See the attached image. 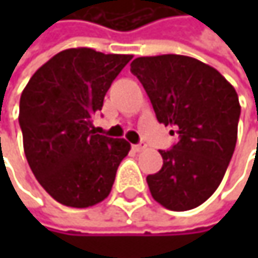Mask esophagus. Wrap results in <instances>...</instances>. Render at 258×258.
<instances>
[{
	"label": "esophagus",
	"mask_w": 258,
	"mask_h": 258,
	"mask_svg": "<svg viewBox=\"0 0 258 258\" xmlns=\"http://www.w3.org/2000/svg\"><path fill=\"white\" fill-rule=\"evenodd\" d=\"M133 149H134L136 152H142V151L146 149V143H145V142H140V143H137V145H133Z\"/></svg>",
	"instance_id": "1"
}]
</instances>
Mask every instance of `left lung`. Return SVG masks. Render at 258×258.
<instances>
[{
    "mask_svg": "<svg viewBox=\"0 0 258 258\" xmlns=\"http://www.w3.org/2000/svg\"><path fill=\"white\" fill-rule=\"evenodd\" d=\"M131 73L143 85L158 122L173 125L178 134L172 149L160 151L163 167L146 178L149 191L166 209H194L215 192L232 160L237 94L218 70L183 55L136 58Z\"/></svg>",
    "mask_w": 258,
    "mask_h": 258,
    "instance_id": "8db88e82",
    "label": "left lung"
}]
</instances>
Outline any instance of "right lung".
I'll return each instance as SVG.
<instances>
[{
	"label": "right lung",
	"instance_id": "right-lung-1",
	"mask_svg": "<svg viewBox=\"0 0 258 258\" xmlns=\"http://www.w3.org/2000/svg\"><path fill=\"white\" fill-rule=\"evenodd\" d=\"M133 55L67 49L29 79L19 104L28 164L40 185L61 205L89 208L112 189L130 143L95 134L92 116Z\"/></svg>",
	"mask_w": 258,
	"mask_h": 258
}]
</instances>
